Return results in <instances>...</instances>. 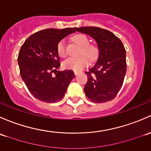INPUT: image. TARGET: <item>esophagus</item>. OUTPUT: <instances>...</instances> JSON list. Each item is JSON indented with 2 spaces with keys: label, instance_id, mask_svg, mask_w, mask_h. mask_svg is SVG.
<instances>
[{
  "label": "esophagus",
  "instance_id": "obj_1",
  "mask_svg": "<svg viewBox=\"0 0 151 151\" xmlns=\"http://www.w3.org/2000/svg\"><path fill=\"white\" fill-rule=\"evenodd\" d=\"M74 73H75L76 76H77L78 74L79 73V72H78V71H74Z\"/></svg>",
  "mask_w": 151,
  "mask_h": 151
}]
</instances>
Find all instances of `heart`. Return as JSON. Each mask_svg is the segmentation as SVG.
Here are the masks:
<instances>
[{"instance_id": "obj_1", "label": "heart", "mask_w": 151, "mask_h": 151, "mask_svg": "<svg viewBox=\"0 0 151 151\" xmlns=\"http://www.w3.org/2000/svg\"><path fill=\"white\" fill-rule=\"evenodd\" d=\"M72 40L76 44L80 46L79 54H83L89 60H93L97 54V49L94 45L88 43V38L83 34H76L72 37ZM57 52L58 55L61 57L66 56L65 43L64 40H61L57 46ZM87 65V60L84 57H70L63 61V67L65 69L73 70L74 71H79L83 69Z\"/></svg>"}]
</instances>
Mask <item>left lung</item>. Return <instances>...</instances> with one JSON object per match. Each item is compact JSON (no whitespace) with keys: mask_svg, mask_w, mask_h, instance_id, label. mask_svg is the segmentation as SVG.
<instances>
[{"mask_svg":"<svg viewBox=\"0 0 151 151\" xmlns=\"http://www.w3.org/2000/svg\"><path fill=\"white\" fill-rule=\"evenodd\" d=\"M90 35L97 43L99 57L87 75L84 92L97 103L108 102L116 97L122 88L126 71V50L122 41L109 30L97 27H74Z\"/></svg>","mask_w":151,"mask_h":151,"instance_id":"left-lung-1","label":"left lung"}]
</instances>
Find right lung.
Segmentation results:
<instances>
[{
    "label": "right lung",
    "mask_w": 151,
    "mask_h": 151,
    "mask_svg": "<svg viewBox=\"0 0 151 151\" xmlns=\"http://www.w3.org/2000/svg\"><path fill=\"white\" fill-rule=\"evenodd\" d=\"M75 32L74 28L43 29L31 35L22 46L17 59L21 77L38 100L53 103L64 97L75 74L71 70H57L60 66L57 46Z\"/></svg>",
    "instance_id": "right-lung-1"
}]
</instances>
